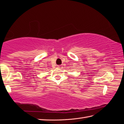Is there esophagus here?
Masks as SVG:
<instances>
[{
  "mask_svg": "<svg viewBox=\"0 0 124 124\" xmlns=\"http://www.w3.org/2000/svg\"><path fill=\"white\" fill-rule=\"evenodd\" d=\"M57 67L58 68H60V69H62V68H63V65H57Z\"/></svg>",
  "mask_w": 124,
  "mask_h": 124,
  "instance_id": "1",
  "label": "esophagus"
}]
</instances>
